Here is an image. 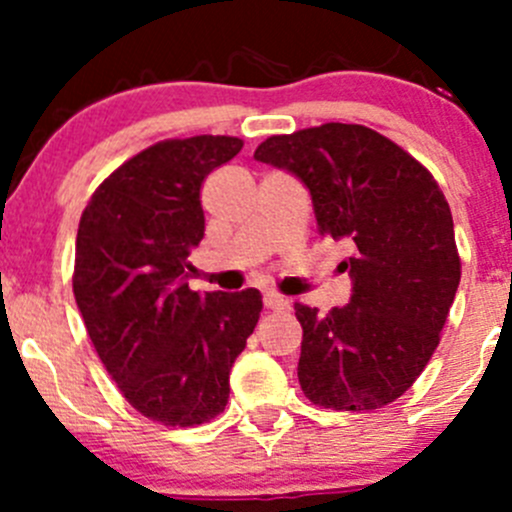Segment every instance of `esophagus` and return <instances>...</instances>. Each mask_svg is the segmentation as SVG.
Instances as JSON below:
<instances>
[{"label":"esophagus","mask_w":512,"mask_h":512,"mask_svg":"<svg viewBox=\"0 0 512 512\" xmlns=\"http://www.w3.org/2000/svg\"><path fill=\"white\" fill-rule=\"evenodd\" d=\"M262 302H265L267 309H275V312H285V309H289V299L277 292H265L262 294Z\"/></svg>","instance_id":"esophagus-1"}]
</instances>
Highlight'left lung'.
I'll use <instances>...</instances> for the list:
<instances>
[{"instance_id":"left-lung-1","label":"left lung","mask_w":512,"mask_h":512,"mask_svg":"<svg viewBox=\"0 0 512 512\" xmlns=\"http://www.w3.org/2000/svg\"><path fill=\"white\" fill-rule=\"evenodd\" d=\"M255 160L292 173L312 195L319 235L349 240L344 307L302 324L299 386L312 404L374 411L399 399L438 347L461 282L453 218L433 175L381 133L324 123L262 141Z\"/></svg>"}]
</instances>
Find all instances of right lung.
<instances>
[{"mask_svg": "<svg viewBox=\"0 0 512 512\" xmlns=\"http://www.w3.org/2000/svg\"><path fill=\"white\" fill-rule=\"evenodd\" d=\"M240 148L232 136L156 143L113 170L81 215L74 297L86 332L128 404L165 426L225 409L262 312L252 287L200 294L185 282L205 235L200 185Z\"/></svg>", "mask_w": 512, "mask_h": 512, "instance_id": "add662e5", "label": "right lung"}]
</instances>
